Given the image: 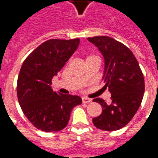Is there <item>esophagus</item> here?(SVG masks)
<instances>
[{
    "instance_id": "esophagus-1",
    "label": "esophagus",
    "mask_w": 158,
    "mask_h": 158,
    "mask_svg": "<svg viewBox=\"0 0 158 158\" xmlns=\"http://www.w3.org/2000/svg\"><path fill=\"white\" fill-rule=\"evenodd\" d=\"M91 101H92V100L89 99L88 97H82L83 103H89L91 102Z\"/></svg>"
}]
</instances>
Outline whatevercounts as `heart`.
I'll return each instance as SVG.
<instances>
[{"label":"heart","instance_id":"heart-1","mask_svg":"<svg viewBox=\"0 0 158 158\" xmlns=\"http://www.w3.org/2000/svg\"><path fill=\"white\" fill-rule=\"evenodd\" d=\"M89 57H92V56H89ZM89 57H88V58H89Z\"/></svg>","mask_w":158,"mask_h":158}]
</instances>
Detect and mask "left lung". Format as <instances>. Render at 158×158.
<instances>
[{
  "instance_id": "1",
  "label": "left lung",
  "mask_w": 158,
  "mask_h": 158,
  "mask_svg": "<svg viewBox=\"0 0 158 158\" xmlns=\"http://www.w3.org/2000/svg\"><path fill=\"white\" fill-rule=\"evenodd\" d=\"M104 58L102 80L108 87L112 102L96 98L102 107L100 116L92 119L96 128L106 131L118 130L135 116L142 102L145 82L139 63L127 46L108 36L88 38Z\"/></svg>"
}]
</instances>
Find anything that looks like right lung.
<instances>
[{
	"label": "right lung",
	"instance_id": "right-lung-1",
	"mask_svg": "<svg viewBox=\"0 0 158 158\" xmlns=\"http://www.w3.org/2000/svg\"><path fill=\"white\" fill-rule=\"evenodd\" d=\"M79 39L49 40L25 59L18 78L17 93L23 113L33 125L45 132L65 128L71 111L80 105L79 96L53 91L52 79L78 49Z\"/></svg>",
	"mask_w": 158,
	"mask_h": 158
}]
</instances>
